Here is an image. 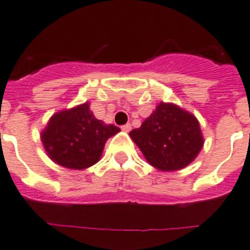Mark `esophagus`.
<instances>
[{
  "label": "esophagus",
  "mask_w": 250,
  "mask_h": 250,
  "mask_svg": "<svg viewBox=\"0 0 250 250\" xmlns=\"http://www.w3.org/2000/svg\"><path fill=\"white\" fill-rule=\"evenodd\" d=\"M122 129H123L125 132H129L132 129V125H129V123H127V125H122Z\"/></svg>",
  "instance_id": "1"
}]
</instances>
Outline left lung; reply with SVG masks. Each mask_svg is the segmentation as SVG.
<instances>
[{"label":"left lung","mask_w":250,"mask_h":250,"mask_svg":"<svg viewBox=\"0 0 250 250\" xmlns=\"http://www.w3.org/2000/svg\"><path fill=\"white\" fill-rule=\"evenodd\" d=\"M150 165L161 171L180 170L203 147L198 119L173 103H159L140 128L129 132Z\"/></svg>","instance_id":"obj_1"}]
</instances>
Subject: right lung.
<instances>
[{
  "mask_svg": "<svg viewBox=\"0 0 250 250\" xmlns=\"http://www.w3.org/2000/svg\"><path fill=\"white\" fill-rule=\"evenodd\" d=\"M119 131L114 125L96 119L86 102L54 113L41 138L50 160L67 169L83 170L100 160L106 140Z\"/></svg>",
  "mask_w": 250,
  "mask_h": 250,
  "instance_id": "right-lung-1",
  "label": "right lung"
}]
</instances>
